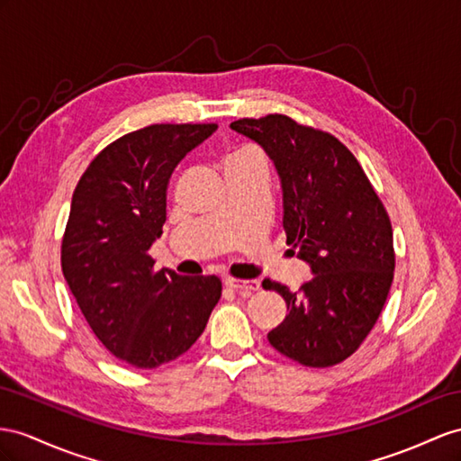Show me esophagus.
<instances>
[{
	"label": "esophagus",
	"instance_id": "esophagus-1",
	"mask_svg": "<svg viewBox=\"0 0 461 461\" xmlns=\"http://www.w3.org/2000/svg\"><path fill=\"white\" fill-rule=\"evenodd\" d=\"M223 285H226V288H231V290H235V292H240L241 296H245V294L257 292L258 288H261V282H258V280H240V278H226V280H223Z\"/></svg>",
	"mask_w": 461,
	"mask_h": 461
}]
</instances>
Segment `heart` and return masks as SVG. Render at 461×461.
I'll return each instance as SVG.
<instances>
[{
    "label": "heart",
    "mask_w": 461,
    "mask_h": 461,
    "mask_svg": "<svg viewBox=\"0 0 461 461\" xmlns=\"http://www.w3.org/2000/svg\"><path fill=\"white\" fill-rule=\"evenodd\" d=\"M253 161H265L263 153L251 146H243V148H238L230 153L226 161H223V169L230 171L235 167H243V165L253 163Z\"/></svg>",
    "instance_id": "obj_1"
}]
</instances>
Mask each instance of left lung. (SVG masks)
I'll return each mask as SVG.
<instances>
[{"instance_id":"left-lung-1","label":"left lung","mask_w":461,"mask_h":461,"mask_svg":"<svg viewBox=\"0 0 461 461\" xmlns=\"http://www.w3.org/2000/svg\"><path fill=\"white\" fill-rule=\"evenodd\" d=\"M230 126L275 161L286 243L313 273L298 292L263 280V288L288 305L268 343L310 368L340 364L368 337L392 288L395 251L387 210L358 159L333 134L278 113Z\"/></svg>"}]
</instances>
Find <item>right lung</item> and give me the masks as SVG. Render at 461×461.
<instances>
[{
	"label": "right lung",
	"mask_w": 461,
	"mask_h": 461,
	"mask_svg": "<svg viewBox=\"0 0 461 461\" xmlns=\"http://www.w3.org/2000/svg\"><path fill=\"white\" fill-rule=\"evenodd\" d=\"M218 124H151L101 149L76 186L62 273L91 331L118 360L151 370L203 335L218 276L156 270L149 247L167 218L171 173Z\"/></svg>",
	"instance_id": "add662e5"
}]
</instances>
